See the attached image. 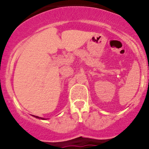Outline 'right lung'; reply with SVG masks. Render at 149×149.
I'll return each instance as SVG.
<instances>
[{"mask_svg": "<svg viewBox=\"0 0 149 149\" xmlns=\"http://www.w3.org/2000/svg\"><path fill=\"white\" fill-rule=\"evenodd\" d=\"M34 117H35V118H40V119H43V118H39V117H37V116H34ZM44 120V119H43Z\"/></svg>", "mask_w": 149, "mask_h": 149, "instance_id": "add662e5", "label": "right lung"}]
</instances>
